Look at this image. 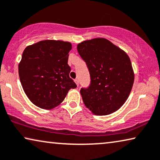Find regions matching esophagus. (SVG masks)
<instances>
[{
    "label": "esophagus",
    "mask_w": 160,
    "mask_h": 160,
    "mask_svg": "<svg viewBox=\"0 0 160 160\" xmlns=\"http://www.w3.org/2000/svg\"><path fill=\"white\" fill-rule=\"evenodd\" d=\"M74 82H75V83L76 84V85L78 86V84H79V82H78V78H76V79L74 80Z\"/></svg>",
    "instance_id": "obj_1"
}]
</instances>
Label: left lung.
<instances>
[{
	"instance_id": "8db88e82",
	"label": "left lung",
	"mask_w": 160,
	"mask_h": 160,
	"mask_svg": "<svg viewBox=\"0 0 160 160\" xmlns=\"http://www.w3.org/2000/svg\"><path fill=\"white\" fill-rule=\"evenodd\" d=\"M77 50L90 75L89 87L80 90L86 107L97 115L115 112L128 99L133 84L128 55L104 38L82 42Z\"/></svg>"
}]
</instances>
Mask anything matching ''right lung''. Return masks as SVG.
<instances>
[{"instance_id": "1", "label": "right lung", "mask_w": 160, "mask_h": 160, "mask_svg": "<svg viewBox=\"0 0 160 160\" xmlns=\"http://www.w3.org/2000/svg\"><path fill=\"white\" fill-rule=\"evenodd\" d=\"M68 42L44 40L25 48L18 65L23 89L34 105L50 110L64 100L77 86L69 76Z\"/></svg>"}]
</instances>
